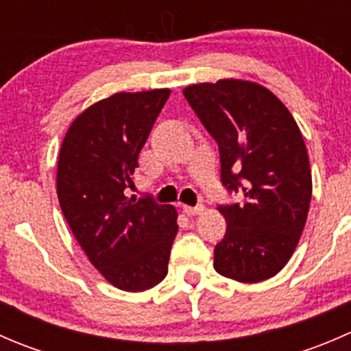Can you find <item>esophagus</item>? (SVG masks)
Returning a JSON list of instances; mask_svg holds the SVG:
<instances>
[{
    "label": "esophagus",
    "instance_id": "obj_1",
    "mask_svg": "<svg viewBox=\"0 0 351 351\" xmlns=\"http://www.w3.org/2000/svg\"><path fill=\"white\" fill-rule=\"evenodd\" d=\"M205 210L204 205H195V207H190V205H183V212L186 215H200Z\"/></svg>",
    "mask_w": 351,
    "mask_h": 351
}]
</instances>
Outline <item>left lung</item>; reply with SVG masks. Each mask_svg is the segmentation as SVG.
I'll use <instances>...</instances> for the list:
<instances>
[{
  "label": "left lung",
  "instance_id": "8db88e82",
  "mask_svg": "<svg viewBox=\"0 0 351 351\" xmlns=\"http://www.w3.org/2000/svg\"><path fill=\"white\" fill-rule=\"evenodd\" d=\"M221 154V182L243 202L219 205L228 229L215 244L217 274L244 284L277 275L295 251L313 195L309 156L287 107L251 81L183 90Z\"/></svg>",
  "mask_w": 351,
  "mask_h": 351
}]
</instances>
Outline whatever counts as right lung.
<instances>
[{
	"mask_svg": "<svg viewBox=\"0 0 351 351\" xmlns=\"http://www.w3.org/2000/svg\"><path fill=\"white\" fill-rule=\"evenodd\" d=\"M169 90L115 93L84 110L67 130L58 161V197L74 238L105 278L143 292L168 274L178 232L175 207L125 197Z\"/></svg>",
	"mask_w": 351,
	"mask_h": 351,
	"instance_id": "1",
	"label": "right lung"
}]
</instances>
